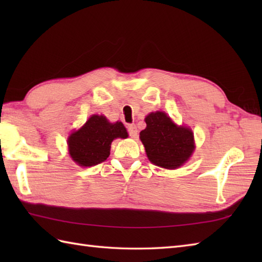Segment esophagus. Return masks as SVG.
Wrapping results in <instances>:
<instances>
[{"mask_svg": "<svg viewBox=\"0 0 262 262\" xmlns=\"http://www.w3.org/2000/svg\"><path fill=\"white\" fill-rule=\"evenodd\" d=\"M127 129H128V134H129V136H132L133 138L137 137V128H136V126L134 124L128 125Z\"/></svg>", "mask_w": 262, "mask_h": 262, "instance_id": "esophagus-1", "label": "esophagus"}]
</instances>
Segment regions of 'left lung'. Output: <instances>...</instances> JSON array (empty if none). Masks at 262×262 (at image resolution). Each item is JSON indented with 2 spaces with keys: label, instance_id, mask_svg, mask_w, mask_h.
I'll use <instances>...</instances> for the list:
<instances>
[{
  "label": "left lung",
  "instance_id": "left-lung-1",
  "mask_svg": "<svg viewBox=\"0 0 262 262\" xmlns=\"http://www.w3.org/2000/svg\"><path fill=\"white\" fill-rule=\"evenodd\" d=\"M145 122L146 128L140 133V138L153 164L177 169L190 158L194 144L189 128L178 127L162 111L149 114Z\"/></svg>",
  "mask_w": 262,
  "mask_h": 262
}]
</instances>
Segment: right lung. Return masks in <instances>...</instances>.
<instances>
[{"mask_svg": "<svg viewBox=\"0 0 262 262\" xmlns=\"http://www.w3.org/2000/svg\"><path fill=\"white\" fill-rule=\"evenodd\" d=\"M127 136L126 128L120 121L111 124L104 116L94 115L69 137L70 155L81 166L97 165L109 157L111 142L115 138Z\"/></svg>", "mask_w": 262, "mask_h": 262, "instance_id": "1", "label": "right lung"}]
</instances>
